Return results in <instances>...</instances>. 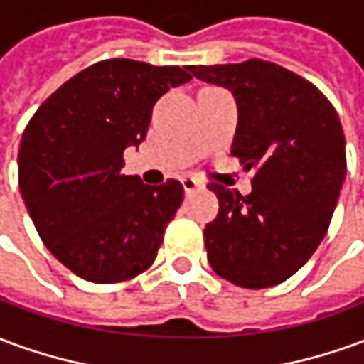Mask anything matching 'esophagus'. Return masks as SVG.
Returning <instances> with one entry per match:
<instances>
[{"instance_id": "34e87169", "label": "esophagus", "mask_w": 364, "mask_h": 364, "mask_svg": "<svg viewBox=\"0 0 364 364\" xmlns=\"http://www.w3.org/2000/svg\"><path fill=\"white\" fill-rule=\"evenodd\" d=\"M181 185L185 193H193V191H198L205 187V183L200 181V179H195V177H183Z\"/></svg>"}]
</instances>
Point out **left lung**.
Wrapping results in <instances>:
<instances>
[{
  "mask_svg": "<svg viewBox=\"0 0 364 364\" xmlns=\"http://www.w3.org/2000/svg\"><path fill=\"white\" fill-rule=\"evenodd\" d=\"M197 80L228 90L237 105L230 156L255 169L250 195L222 185L205 228L214 273L244 289L287 281L312 257L328 232L347 173L345 136L333 105L284 68L242 64L191 66Z\"/></svg>",
  "mask_w": 364,
  "mask_h": 364,
  "instance_id": "1",
  "label": "left lung"
}]
</instances>
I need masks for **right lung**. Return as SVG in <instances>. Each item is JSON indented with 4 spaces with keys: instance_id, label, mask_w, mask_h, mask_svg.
<instances>
[{
    "instance_id": "add662e5",
    "label": "right lung",
    "mask_w": 364,
    "mask_h": 364,
    "mask_svg": "<svg viewBox=\"0 0 364 364\" xmlns=\"http://www.w3.org/2000/svg\"><path fill=\"white\" fill-rule=\"evenodd\" d=\"M191 66L97 62L44 101L23 132L19 189L44 245L72 273L109 284L150 267L167 222L183 203L181 183L144 185L120 175L151 109L191 80Z\"/></svg>"
}]
</instances>
